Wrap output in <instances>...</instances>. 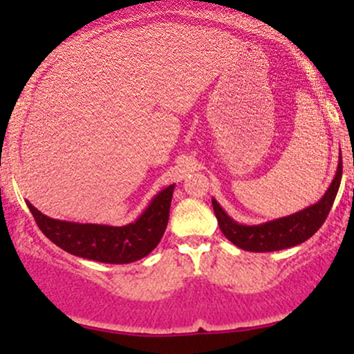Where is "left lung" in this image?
<instances>
[{
    "instance_id": "8db88e82",
    "label": "left lung",
    "mask_w": 354,
    "mask_h": 354,
    "mask_svg": "<svg viewBox=\"0 0 354 354\" xmlns=\"http://www.w3.org/2000/svg\"><path fill=\"white\" fill-rule=\"evenodd\" d=\"M341 176H343V160H341L339 153L336 176L333 178L326 194L316 204L309 205V207L299 210L296 214H291V216L263 222V224H239V222L227 216V212L221 207L216 198H212V207L222 234L234 245L251 252L281 251V249L295 248L301 242L308 241L324 224L329 210L333 207V202L336 198L337 189H339Z\"/></svg>"
}]
</instances>
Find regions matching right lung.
Listing matches in <instances>:
<instances>
[{
	"instance_id": "right-lung-1",
	"label": "right lung",
	"mask_w": 354,
	"mask_h": 354,
	"mask_svg": "<svg viewBox=\"0 0 354 354\" xmlns=\"http://www.w3.org/2000/svg\"><path fill=\"white\" fill-rule=\"evenodd\" d=\"M176 184L169 185L150 201L137 221L122 227L103 224H80L51 219L26 201L38 227L63 251L105 264H129L149 256L167 229L170 202Z\"/></svg>"
}]
</instances>
